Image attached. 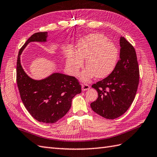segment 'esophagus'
Returning <instances> with one entry per match:
<instances>
[{
  "mask_svg": "<svg viewBox=\"0 0 157 157\" xmlns=\"http://www.w3.org/2000/svg\"><path fill=\"white\" fill-rule=\"evenodd\" d=\"M90 86L87 83H82V89L83 91H86L90 89Z\"/></svg>",
  "mask_w": 157,
  "mask_h": 157,
  "instance_id": "1",
  "label": "esophagus"
}]
</instances>
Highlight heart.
I'll list each match as a JSON object with an SVG mask.
<instances>
[{"instance_id": "obj_1", "label": "heart", "mask_w": 157, "mask_h": 157, "mask_svg": "<svg viewBox=\"0 0 157 157\" xmlns=\"http://www.w3.org/2000/svg\"><path fill=\"white\" fill-rule=\"evenodd\" d=\"M118 50L114 43L101 34H92L80 40L77 52L70 49L67 53V65L72 75H76L86 59L87 67L81 75L83 80L95 75L105 77L114 70L117 63Z\"/></svg>"}]
</instances>
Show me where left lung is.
Here are the masks:
<instances>
[{"label":"left lung","mask_w":157,"mask_h":157,"mask_svg":"<svg viewBox=\"0 0 157 157\" xmlns=\"http://www.w3.org/2000/svg\"><path fill=\"white\" fill-rule=\"evenodd\" d=\"M120 59L108 77L92 86L98 93L91 103L94 112L106 119H115L133 102L139 83V67L134 47L124 37L120 39Z\"/></svg>","instance_id":"1"}]
</instances>
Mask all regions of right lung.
<instances>
[{"instance_id":"add662e5","label":"right lung","mask_w":157,"mask_h":157,"mask_svg":"<svg viewBox=\"0 0 157 157\" xmlns=\"http://www.w3.org/2000/svg\"><path fill=\"white\" fill-rule=\"evenodd\" d=\"M47 33L32 35L18 55L17 82L21 100L27 111L37 121L53 124L67 114L76 94L82 92L81 85L73 76L54 73L41 80H35L26 74L21 66L20 56L28 43L47 41Z\"/></svg>"}]
</instances>
